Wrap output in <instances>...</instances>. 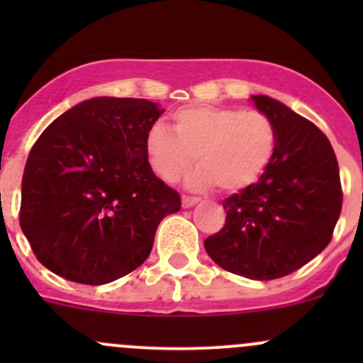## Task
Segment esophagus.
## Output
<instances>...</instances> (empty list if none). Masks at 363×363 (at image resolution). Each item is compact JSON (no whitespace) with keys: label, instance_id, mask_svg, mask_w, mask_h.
I'll return each instance as SVG.
<instances>
[{"label":"esophagus","instance_id":"obj_1","mask_svg":"<svg viewBox=\"0 0 363 363\" xmlns=\"http://www.w3.org/2000/svg\"><path fill=\"white\" fill-rule=\"evenodd\" d=\"M200 202V199H196V196H188V195H182V207L184 208H189L193 207V205H196Z\"/></svg>","mask_w":363,"mask_h":363}]
</instances>
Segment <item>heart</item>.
Instances as JSON below:
<instances>
[{"label":"heart","instance_id":"obj_1","mask_svg":"<svg viewBox=\"0 0 363 363\" xmlns=\"http://www.w3.org/2000/svg\"><path fill=\"white\" fill-rule=\"evenodd\" d=\"M276 126L259 111L218 105H193L172 113V131L156 123L145 135V155L152 172L174 182L191 164L193 189L237 193L255 184L276 152Z\"/></svg>","mask_w":363,"mask_h":363}]
</instances>
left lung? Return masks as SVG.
<instances>
[{
	"label": "left lung",
	"mask_w": 363,
	"mask_h": 363,
	"mask_svg": "<svg viewBox=\"0 0 363 363\" xmlns=\"http://www.w3.org/2000/svg\"><path fill=\"white\" fill-rule=\"evenodd\" d=\"M251 101L276 126L258 182L223 202L225 226L205 239L221 269L255 281L288 276L328 246L342 207L339 164L323 131L265 94Z\"/></svg>",
	"instance_id": "8db88e82"
}]
</instances>
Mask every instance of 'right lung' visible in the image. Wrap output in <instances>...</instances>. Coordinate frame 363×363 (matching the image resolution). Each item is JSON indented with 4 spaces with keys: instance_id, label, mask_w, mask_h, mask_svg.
Segmentation results:
<instances>
[{
    "instance_id": "add662e5",
    "label": "right lung",
    "mask_w": 363,
    "mask_h": 363,
    "mask_svg": "<svg viewBox=\"0 0 363 363\" xmlns=\"http://www.w3.org/2000/svg\"><path fill=\"white\" fill-rule=\"evenodd\" d=\"M163 112L142 98L98 96L40 135L26 161L19 221L50 272L98 286L147 259L161 219L181 208L145 155Z\"/></svg>"
}]
</instances>
